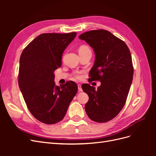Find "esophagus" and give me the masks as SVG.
<instances>
[{
	"label": "esophagus",
	"mask_w": 156,
	"mask_h": 156,
	"mask_svg": "<svg viewBox=\"0 0 156 156\" xmlns=\"http://www.w3.org/2000/svg\"><path fill=\"white\" fill-rule=\"evenodd\" d=\"M82 88H81V85L80 84H78V91H79V92H82Z\"/></svg>",
	"instance_id": "obj_1"
}]
</instances>
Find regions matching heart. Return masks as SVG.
<instances>
[{
	"instance_id": "1",
	"label": "heart",
	"mask_w": 156,
	"mask_h": 156,
	"mask_svg": "<svg viewBox=\"0 0 156 156\" xmlns=\"http://www.w3.org/2000/svg\"><path fill=\"white\" fill-rule=\"evenodd\" d=\"M88 49V48H87V46H81V48H79V51H83V50H85V49ZM73 76H74V77H75L76 79H78L81 78V73H80L79 72H75L74 73V75H73Z\"/></svg>"
}]
</instances>
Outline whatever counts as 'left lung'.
I'll list each match as a JSON object with an SVG mask.
<instances>
[{"label": "left lung", "mask_w": 156, "mask_h": 156, "mask_svg": "<svg viewBox=\"0 0 156 156\" xmlns=\"http://www.w3.org/2000/svg\"><path fill=\"white\" fill-rule=\"evenodd\" d=\"M79 38L95 53L90 79L101 82L97 90L88 84L82 85L89 97L84 108L92 120L103 123L114 119L126 103L133 75L130 51L124 41L105 30L84 32Z\"/></svg>", "instance_id": "8db88e82"}]
</instances>
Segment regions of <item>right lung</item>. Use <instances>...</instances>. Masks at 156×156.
<instances>
[{"instance_id":"1","label":"right lung","mask_w":156,"mask_h":156,"mask_svg":"<svg viewBox=\"0 0 156 156\" xmlns=\"http://www.w3.org/2000/svg\"><path fill=\"white\" fill-rule=\"evenodd\" d=\"M76 35V32L41 34L21 55L19 87L31 114L44 124L62 120L77 92L73 81L60 87L54 81V72L61 66L64 51Z\"/></svg>"}]
</instances>
